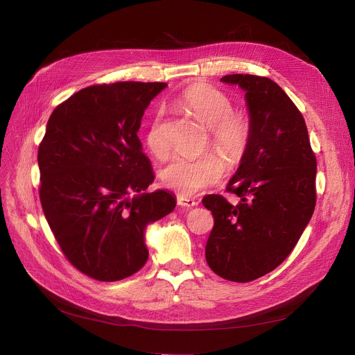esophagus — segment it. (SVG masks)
<instances>
[{"label": "esophagus", "mask_w": 355, "mask_h": 355, "mask_svg": "<svg viewBox=\"0 0 355 355\" xmlns=\"http://www.w3.org/2000/svg\"><path fill=\"white\" fill-rule=\"evenodd\" d=\"M177 202H178V206L187 207V209L197 206V201H196V200L189 198V197H182V196H178V197H177Z\"/></svg>", "instance_id": "34e87169"}]
</instances>
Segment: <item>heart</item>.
<instances>
[{"label": "heart", "instance_id": "heart-1", "mask_svg": "<svg viewBox=\"0 0 355 355\" xmlns=\"http://www.w3.org/2000/svg\"><path fill=\"white\" fill-rule=\"evenodd\" d=\"M177 103L209 128V145L227 166L243 161L252 141V119L245 110H233V101L226 92L207 83H193L185 87ZM149 153L164 158L170 151L162 110H157L145 134ZM225 173L223 162L206 154L197 158L175 157L159 174L166 190L182 197H191L204 189L216 185Z\"/></svg>", "mask_w": 355, "mask_h": 355}]
</instances>
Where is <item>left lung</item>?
Here are the masks:
<instances>
[{
	"label": "left lung",
	"mask_w": 355,
	"mask_h": 355,
	"mask_svg": "<svg viewBox=\"0 0 355 355\" xmlns=\"http://www.w3.org/2000/svg\"><path fill=\"white\" fill-rule=\"evenodd\" d=\"M246 92L252 141L227 191L202 198L214 226L206 245L210 269L250 282L281 265L296 246L316 204V158L305 119L284 89L265 76L227 74Z\"/></svg>",
	"instance_id": "8db88e82"
}]
</instances>
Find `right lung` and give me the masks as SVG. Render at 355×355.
Wrapping results in <instances>:
<instances>
[{
    "mask_svg": "<svg viewBox=\"0 0 355 355\" xmlns=\"http://www.w3.org/2000/svg\"><path fill=\"white\" fill-rule=\"evenodd\" d=\"M165 86H87L49 118L37 154L42 207L66 259L96 281L138 272L148 259L145 227L177 204L165 190L145 193L155 175L138 138L145 109Z\"/></svg>",
    "mask_w": 355,
    "mask_h": 355,
    "instance_id": "add662e5",
    "label": "right lung"
}]
</instances>
